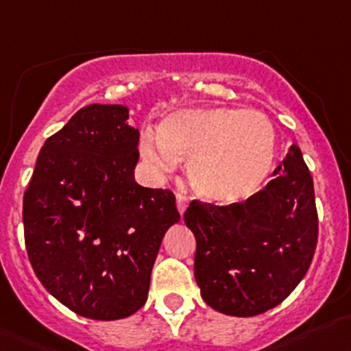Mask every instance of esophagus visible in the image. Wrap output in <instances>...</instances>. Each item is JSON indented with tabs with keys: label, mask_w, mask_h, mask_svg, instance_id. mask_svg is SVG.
Returning <instances> with one entry per match:
<instances>
[{
	"label": "esophagus",
	"mask_w": 351,
	"mask_h": 351,
	"mask_svg": "<svg viewBox=\"0 0 351 351\" xmlns=\"http://www.w3.org/2000/svg\"><path fill=\"white\" fill-rule=\"evenodd\" d=\"M176 204H178V210L181 212V214H184L186 208H188L189 202L184 195H176Z\"/></svg>",
	"instance_id": "obj_1"
}]
</instances>
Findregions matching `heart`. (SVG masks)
Segmentation results:
<instances>
[{
    "label": "heart",
    "mask_w": 351,
    "mask_h": 351,
    "mask_svg": "<svg viewBox=\"0 0 351 351\" xmlns=\"http://www.w3.org/2000/svg\"><path fill=\"white\" fill-rule=\"evenodd\" d=\"M141 154L154 173L189 160L195 191L207 202L233 205L249 200L268 181L275 165L276 137L259 111L208 106L167 117L160 132L141 134Z\"/></svg>",
    "instance_id": "heart-1"
}]
</instances>
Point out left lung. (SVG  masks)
Listing matches in <instances>:
<instances>
[{"label": "left lung", "instance_id": "left-lung-1", "mask_svg": "<svg viewBox=\"0 0 351 351\" xmlns=\"http://www.w3.org/2000/svg\"><path fill=\"white\" fill-rule=\"evenodd\" d=\"M184 223L197 239L195 278L214 310L254 317L298 287L318 239L313 179L292 144L273 179L242 204L193 200Z\"/></svg>", "mask_w": 351, "mask_h": 351}]
</instances>
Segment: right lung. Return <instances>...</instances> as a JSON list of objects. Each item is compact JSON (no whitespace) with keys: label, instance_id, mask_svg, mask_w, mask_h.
I'll return each instance as SVG.
<instances>
[{"label":"right lung","instance_id":"add662e5","mask_svg":"<svg viewBox=\"0 0 351 351\" xmlns=\"http://www.w3.org/2000/svg\"><path fill=\"white\" fill-rule=\"evenodd\" d=\"M128 108L90 104L45 141L24 193L34 273L57 301L94 320L136 313L147 300L163 234L179 223L170 189L139 186V130Z\"/></svg>","mask_w":351,"mask_h":351}]
</instances>
